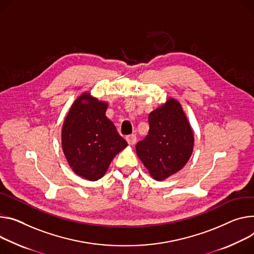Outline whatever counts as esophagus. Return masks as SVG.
Wrapping results in <instances>:
<instances>
[{"label": "esophagus", "instance_id": "esophagus-1", "mask_svg": "<svg viewBox=\"0 0 254 254\" xmlns=\"http://www.w3.org/2000/svg\"><path fill=\"white\" fill-rule=\"evenodd\" d=\"M126 140H127V142L128 143V145L132 146V145H134L135 142H136V136H135L134 134H129V135H127V136H126Z\"/></svg>", "mask_w": 254, "mask_h": 254}]
</instances>
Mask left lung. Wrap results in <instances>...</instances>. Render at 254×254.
Returning a JSON list of instances; mask_svg holds the SVG:
<instances>
[{
	"label": "left lung",
	"mask_w": 254,
	"mask_h": 254,
	"mask_svg": "<svg viewBox=\"0 0 254 254\" xmlns=\"http://www.w3.org/2000/svg\"><path fill=\"white\" fill-rule=\"evenodd\" d=\"M149 126L135 152L150 175L162 181L188 163L193 151V130L181 104L172 97L150 112Z\"/></svg>",
	"instance_id": "1"
}]
</instances>
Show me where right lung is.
<instances>
[{"label": "right lung", "mask_w": 254, "mask_h": 254, "mask_svg": "<svg viewBox=\"0 0 254 254\" xmlns=\"http://www.w3.org/2000/svg\"><path fill=\"white\" fill-rule=\"evenodd\" d=\"M108 102L84 92L72 104L62 127V148L68 166L80 177L96 181L127 143L106 117Z\"/></svg>", "instance_id": "add662e5"}]
</instances>
